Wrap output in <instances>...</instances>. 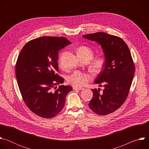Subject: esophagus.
<instances>
[{"label": "esophagus", "mask_w": 149, "mask_h": 149, "mask_svg": "<svg viewBox=\"0 0 149 149\" xmlns=\"http://www.w3.org/2000/svg\"><path fill=\"white\" fill-rule=\"evenodd\" d=\"M84 88H82V87H73V90H82Z\"/></svg>", "instance_id": "obj_1"}]
</instances>
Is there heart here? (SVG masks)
Listing matches in <instances>:
<instances>
[{
	"instance_id": "obj_1",
	"label": "heart",
	"mask_w": 149,
	"mask_h": 149,
	"mask_svg": "<svg viewBox=\"0 0 149 149\" xmlns=\"http://www.w3.org/2000/svg\"><path fill=\"white\" fill-rule=\"evenodd\" d=\"M78 55H81L86 56L90 61L93 58V51L87 47H81L77 50ZM59 63L62 65V62L61 58L59 59ZM105 63V58L104 56H100L95 58L91 63V69L95 73L100 72L104 68ZM92 75L87 72L77 71L74 72L67 77V81L70 84L74 87H81L83 86L86 82L91 80Z\"/></svg>"
}]
</instances>
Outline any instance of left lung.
<instances>
[{
	"instance_id": "1",
	"label": "left lung",
	"mask_w": 149,
	"mask_h": 149,
	"mask_svg": "<svg viewBox=\"0 0 149 149\" xmlns=\"http://www.w3.org/2000/svg\"><path fill=\"white\" fill-rule=\"evenodd\" d=\"M82 37L97 42L105 58L104 69L94 81L104 84V89L102 93L92 89L93 97L88 105L96 114L107 115L121 107L128 95L135 71L131 53L125 42L116 36L97 32Z\"/></svg>"
}]
</instances>
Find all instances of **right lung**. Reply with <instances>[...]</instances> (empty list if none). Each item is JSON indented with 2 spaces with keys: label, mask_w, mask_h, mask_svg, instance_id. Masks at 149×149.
<instances>
[{
  "label": "right lung",
  "mask_w": 149,
  "mask_h": 149,
  "mask_svg": "<svg viewBox=\"0 0 149 149\" xmlns=\"http://www.w3.org/2000/svg\"><path fill=\"white\" fill-rule=\"evenodd\" d=\"M64 37L43 36L28 42L16 64V77L28 108L39 117L50 118L63 109L71 86H59L63 78L57 75L59 51L71 44Z\"/></svg>",
  "instance_id": "1"
}]
</instances>
